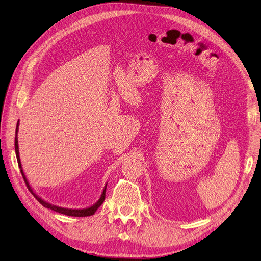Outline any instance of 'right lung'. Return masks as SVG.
Masks as SVG:
<instances>
[{
	"instance_id": "1",
	"label": "right lung",
	"mask_w": 261,
	"mask_h": 261,
	"mask_svg": "<svg viewBox=\"0 0 261 261\" xmlns=\"http://www.w3.org/2000/svg\"><path fill=\"white\" fill-rule=\"evenodd\" d=\"M18 128H19V121L17 123V129H16V138H15V149H16V155H17V160H18V165L21 169V173H22V176L23 179L26 183V186L29 187V190L31 191V193L33 194V196L39 201L40 204H42L44 207L46 208H49L54 212H57V213H60V214H63V215H66V216H72V217H88V216H92L95 214V212L98 210V207L100 206V205L103 203L105 201V198H106V189H107V184L102 190V194L99 198V200L96 202L95 204H93L92 206L88 207V208H82V210H73V208H64V207H59V206H56V205H53V204H49L47 202H45L44 200L41 199L40 197H38L34 191L32 189V187L30 186V183L27 182L26 180V176L23 172V169H22V165H21V161H20V155H19V146H18Z\"/></svg>"
}]
</instances>
